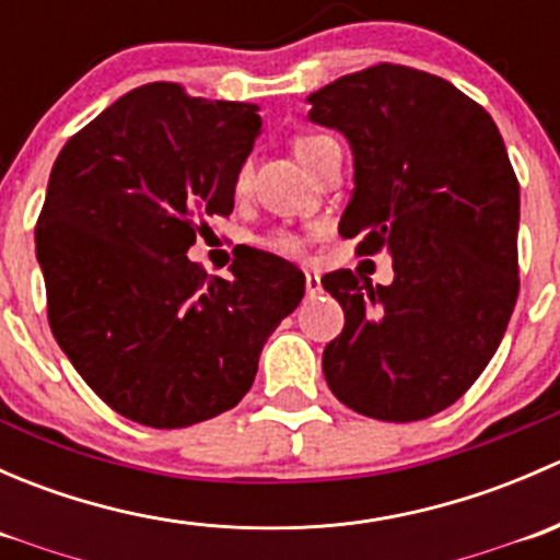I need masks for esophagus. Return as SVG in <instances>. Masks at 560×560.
I'll return each mask as SVG.
<instances>
[{"label": "esophagus", "instance_id": "1", "mask_svg": "<svg viewBox=\"0 0 560 560\" xmlns=\"http://www.w3.org/2000/svg\"><path fill=\"white\" fill-rule=\"evenodd\" d=\"M322 292V279L316 273H306V295L316 298Z\"/></svg>", "mask_w": 560, "mask_h": 560}]
</instances>
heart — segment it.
<instances>
[{"mask_svg": "<svg viewBox=\"0 0 560 560\" xmlns=\"http://www.w3.org/2000/svg\"><path fill=\"white\" fill-rule=\"evenodd\" d=\"M327 135H303V138L295 140V154L301 156V160H306L308 154H312V149L316 143H322ZM248 175H252V165L244 162V165L238 167V173H235V191H244L248 186ZM262 246L268 248V252L273 254H284V257H298V254L303 252V238L298 233H290V230H273V233H268L262 238Z\"/></svg>", "mask_w": 560, "mask_h": 560, "instance_id": "b5f03b06", "label": "heart"}]
</instances>
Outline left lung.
I'll use <instances>...</instances> for the list:
<instances>
[{
	"instance_id": "1",
	"label": "left lung",
	"mask_w": 560,
	"mask_h": 560,
	"mask_svg": "<svg viewBox=\"0 0 560 560\" xmlns=\"http://www.w3.org/2000/svg\"><path fill=\"white\" fill-rule=\"evenodd\" d=\"M338 129L354 189L338 233L387 248L393 284L322 276L343 330L322 354L327 387L358 415L415 422L453 406L499 349L517 301L521 186L499 127L450 81L376 65L308 94Z\"/></svg>"
}]
</instances>
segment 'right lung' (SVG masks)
<instances>
[{
	"label": "right lung",
	"instance_id": "add662e5",
	"mask_svg": "<svg viewBox=\"0 0 560 560\" xmlns=\"http://www.w3.org/2000/svg\"><path fill=\"white\" fill-rule=\"evenodd\" d=\"M257 105L145 83L59 151L35 244L56 343L127 420L186 428L233 409L306 279L257 252L219 279L186 257L235 206Z\"/></svg>",
	"mask_w": 560,
	"mask_h": 560
}]
</instances>
